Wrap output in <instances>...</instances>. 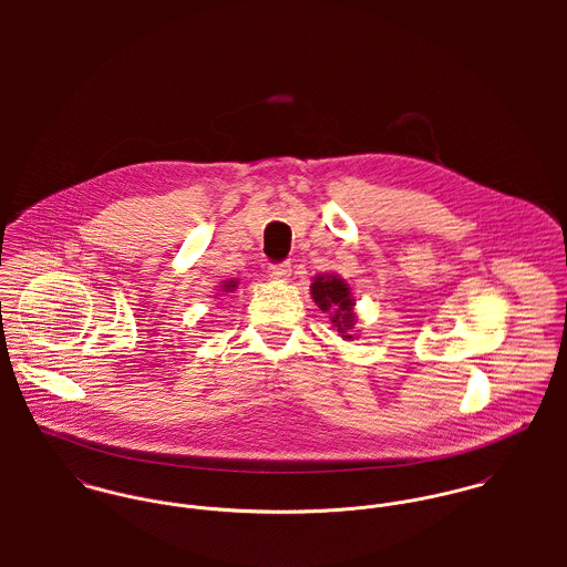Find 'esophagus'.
I'll return each mask as SVG.
<instances>
[{"mask_svg": "<svg viewBox=\"0 0 567 567\" xmlns=\"http://www.w3.org/2000/svg\"><path fill=\"white\" fill-rule=\"evenodd\" d=\"M290 264L288 261H281V264H270L268 266V275L272 277V279H288L290 277Z\"/></svg>", "mask_w": 567, "mask_h": 567, "instance_id": "obj_1", "label": "esophagus"}]
</instances>
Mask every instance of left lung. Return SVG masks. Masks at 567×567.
<instances>
[{
    "instance_id": "obj_1",
    "label": "left lung",
    "mask_w": 567,
    "mask_h": 567,
    "mask_svg": "<svg viewBox=\"0 0 567 567\" xmlns=\"http://www.w3.org/2000/svg\"><path fill=\"white\" fill-rule=\"evenodd\" d=\"M312 290V299L315 303L329 315V321L338 329V333L342 338H353V324H355V299L351 295V288L344 279H340L338 275H317L315 284L310 286Z\"/></svg>"
}]
</instances>
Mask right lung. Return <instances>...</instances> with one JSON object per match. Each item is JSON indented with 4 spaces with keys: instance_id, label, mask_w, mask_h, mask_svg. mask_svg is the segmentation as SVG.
Segmentation results:
<instances>
[{
    "instance_id": "1",
    "label": "right lung",
    "mask_w": 567,
    "mask_h": 567,
    "mask_svg": "<svg viewBox=\"0 0 567 567\" xmlns=\"http://www.w3.org/2000/svg\"><path fill=\"white\" fill-rule=\"evenodd\" d=\"M236 288H238V281H236V279H229V281H225V286H223L225 292H234Z\"/></svg>"
}]
</instances>
